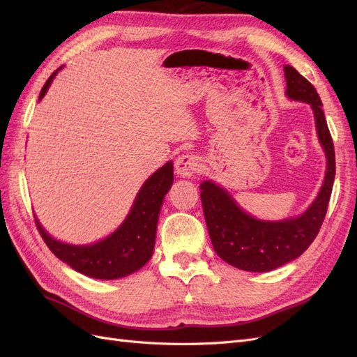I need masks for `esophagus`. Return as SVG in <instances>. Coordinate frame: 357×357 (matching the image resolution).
<instances>
[{
    "label": "esophagus",
    "instance_id": "esophagus-1",
    "mask_svg": "<svg viewBox=\"0 0 357 357\" xmlns=\"http://www.w3.org/2000/svg\"><path fill=\"white\" fill-rule=\"evenodd\" d=\"M176 172L178 177H192L199 171V158L195 155H181L176 160Z\"/></svg>",
    "mask_w": 357,
    "mask_h": 357
}]
</instances>
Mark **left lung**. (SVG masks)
Wrapping results in <instances>:
<instances>
[{
    "label": "left lung",
    "instance_id": "1",
    "mask_svg": "<svg viewBox=\"0 0 357 357\" xmlns=\"http://www.w3.org/2000/svg\"><path fill=\"white\" fill-rule=\"evenodd\" d=\"M286 95L311 105L320 144L326 153V174L317 198L298 218L278 222L259 220L247 214L223 188L205 180L201 201L214 252L226 264L252 273H266L295 261L314 241L325 220L335 180V150L321 110V100L304 75L284 66Z\"/></svg>",
    "mask_w": 357,
    "mask_h": 357
}]
</instances>
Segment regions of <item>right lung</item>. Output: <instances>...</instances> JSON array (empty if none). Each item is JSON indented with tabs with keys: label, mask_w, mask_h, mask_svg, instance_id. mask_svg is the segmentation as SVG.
Segmentation results:
<instances>
[{
	"label": "right lung",
	"mask_w": 357,
	"mask_h": 357,
	"mask_svg": "<svg viewBox=\"0 0 357 357\" xmlns=\"http://www.w3.org/2000/svg\"><path fill=\"white\" fill-rule=\"evenodd\" d=\"M59 70L53 73L43 86L38 101L46 95ZM172 181V162H167L146 180L123 223L98 243L88 245L61 243L52 238L36 218L38 232L50 252L77 273L100 280L126 277L138 271L152 257L160 205L171 189Z\"/></svg>",
	"instance_id": "right-lung-1"
}]
</instances>
